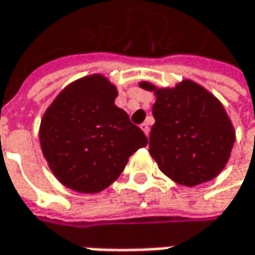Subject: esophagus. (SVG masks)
I'll use <instances>...</instances> for the list:
<instances>
[{
	"mask_svg": "<svg viewBox=\"0 0 255 255\" xmlns=\"http://www.w3.org/2000/svg\"><path fill=\"white\" fill-rule=\"evenodd\" d=\"M140 127H141V129L144 131V134H146V135H149V132H150V126H149V123H143Z\"/></svg>",
	"mask_w": 255,
	"mask_h": 255,
	"instance_id": "esophagus-1",
	"label": "esophagus"
}]
</instances>
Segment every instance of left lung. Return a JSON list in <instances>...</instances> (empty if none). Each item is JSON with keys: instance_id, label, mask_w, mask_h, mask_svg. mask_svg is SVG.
Masks as SVG:
<instances>
[{"instance_id": "obj_1", "label": "left lung", "mask_w": 255, "mask_h": 255, "mask_svg": "<svg viewBox=\"0 0 255 255\" xmlns=\"http://www.w3.org/2000/svg\"><path fill=\"white\" fill-rule=\"evenodd\" d=\"M154 90L150 154L159 169L175 182L194 187L225 168L235 143V131L225 108L206 89L184 80L174 89Z\"/></svg>"}]
</instances>
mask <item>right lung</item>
<instances>
[{
	"label": "right lung",
	"instance_id": "add662e5",
	"mask_svg": "<svg viewBox=\"0 0 255 255\" xmlns=\"http://www.w3.org/2000/svg\"><path fill=\"white\" fill-rule=\"evenodd\" d=\"M118 92L93 74L67 86L40 123V147L65 187L99 193L124 171L128 157L147 144L144 132L115 105Z\"/></svg>",
	"mask_w": 255,
	"mask_h": 255
}]
</instances>
